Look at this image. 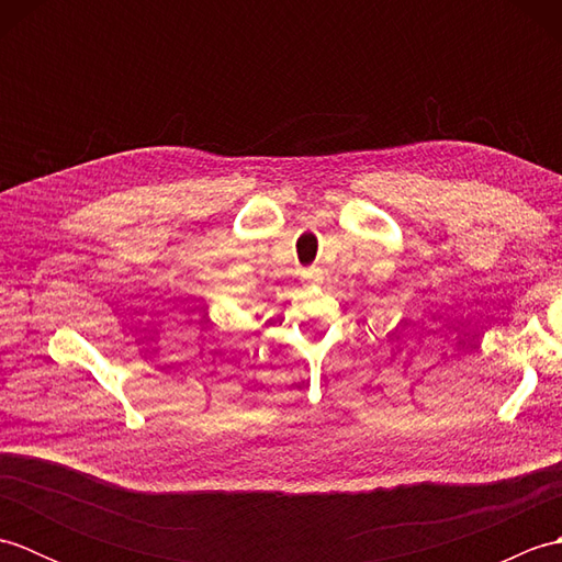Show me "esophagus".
I'll list each match as a JSON object with an SVG mask.
<instances>
[{
  "label": "esophagus",
  "instance_id": "esophagus-1",
  "mask_svg": "<svg viewBox=\"0 0 562 562\" xmlns=\"http://www.w3.org/2000/svg\"><path fill=\"white\" fill-rule=\"evenodd\" d=\"M302 280H304L306 284L321 282V280H324V270H321V268H312V270H306V272L302 274Z\"/></svg>",
  "mask_w": 562,
  "mask_h": 562
}]
</instances>
